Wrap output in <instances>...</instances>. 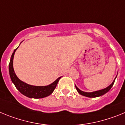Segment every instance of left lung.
Returning <instances> with one entry per match:
<instances>
[{"label":"left lung","mask_w":125,"mask_h":125,"mask_svg":"<svg viewBox=\"0 0 125 125\" xmlns=\"http://www.w3.org/2000/svg\"><path fill=\"white\" fill-rule=\"evenodd\" d=\"M115 78V79H116ZM115 79H114L113 81V82L111 84L108 86L107 88H104L103 89H101V90H100V91H94V92H92V93H86V92H84V91H81L78 87L76 86V85H75V87H76V89H77V91L80 94L83 96H86V97H89V98H96V97H98V96H102L103 94H104L105 93H106L107 92L110 91V89L111 88V87L113 86V85L115 83Z\"/></svg>","instance_id":"8db88e82"}]
</instances>
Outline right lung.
<instances>
[{
  "instance_id": "obj_1",
  "label": "right lung",
  "mask_w": 125,
  "mask_h": 125,
  "mask_svg": "<svg viewBox=\"0 0 125 125\" xmlns=\"http://www.w3.org/2000/svg\"><path fill=\"white\" fill-rule=\"evenodd\" d=\"M17 48H16L13 52L12 56H11L9 65L10 76L11 80L15 85V86L22 94L30 98H42L50 95L56 88L57 83L60 79L61 77L57 78L52 84L48 85V86H32V85L26 84L25 83L21 81L17 78V76L14 73V68H13V59H14L15 51L17 50Z\"/></svg>"
}]
</instances>
